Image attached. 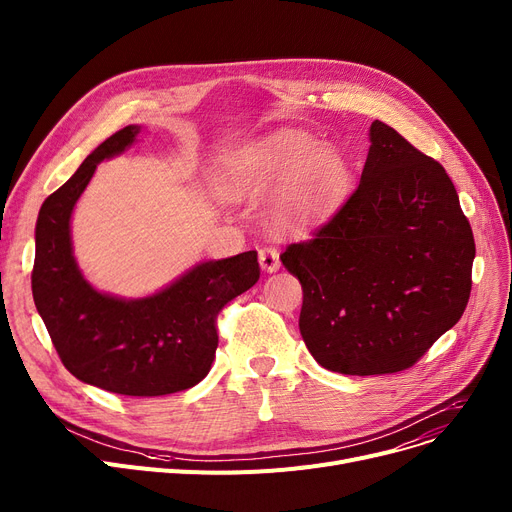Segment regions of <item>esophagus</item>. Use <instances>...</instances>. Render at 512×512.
<instances>
[{
  "mask_svg": "<svg viewBox=\"0 0 512 512\" xmlns=\"http://www.w3.org/2000/svg\"><path fill=\"white\" fill-rule=\"evenodd\" d=\"M259 263L265 272H278L280 270V253L274 247L259 249Z\"/></svg>",
  "mask_w": 512,
  "mask_h": 512,
  "instance_id": "34e87169",
  "label": "esophagus"
}]
</instances>
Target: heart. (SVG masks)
I'll use <instances>...</instances> for the list:
<instances>
[{"mask_svg": "<svg viewBox=\"0 0 512 512\" xmlns=\"http://www.w3.org/2000/svg\"><path fill=\"white\" fill-rule=\"evenodd\" d=\"M213 184L218 195L230 201H259L286 188L276 224L294 228L315 220L338 201L346 166L338 151L294 134L222 157Z\"/></svg>", "mask_w": 512, "mask_h": 512, "instance_id": "b5f03b06", "label": "heart"}]
</instances>
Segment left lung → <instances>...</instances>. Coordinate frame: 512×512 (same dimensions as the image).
<instances>
[{"label":"left lung","mask_w":512,"mask_h":512,"mask_svg":"<svg viewBox=\"0 0 512 512\" xmlns=\"http://www.w3.org/2000/svg\"><path fill=\"white\" fill-rule=\"evenodd\" d=\"M355 193L280 255L303 286L301 336L344 375L413 367L461 319L475 240L446 170L375 120Z\"/></svg>","instance_id":"left-lung-1"}]
</instances>
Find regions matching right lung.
<instances>
[{
  "mask_svg": "<svg viewBox=\"0 0 512 512\" xmlns=\"http://www.w3.org/2000/svg\"><path fill=\"white\" fill-rule=\"evenodd\" d=\"M141 126L103 141L41 205L33 299L64 367L80 382L124 396H164L199 384L218 348L215 317L259 280L257 251L203 261L143 299L95 290L72 255L70 218L99 161L126 151Z\"/></svg>",
  "mask_w": 512,
  "mask_h": 512,
  "instance_id": "obj_1",
  "label": "right lung"
}]
</instances>
